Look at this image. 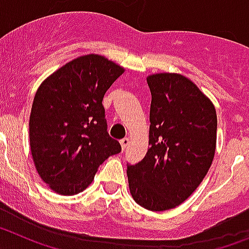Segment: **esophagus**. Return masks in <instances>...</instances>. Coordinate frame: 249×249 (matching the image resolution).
I'll list each match as a JSON object with an SVG mask.
<instances>
[{"label":"esophagus","mask_w":249,"mask_h":249,"mask_svg":"<svg viewBox=\"0 0 249 249\" xmlns=\"http://www.w3.org/2000/svg\"><path fill=\"white\" fill-rule=\"evenodd\" d=\"M128 143H129V138H123V140H121V147H122V149L123 151H124V149H126V147L128 146Z\"/></svg>","instance_id":"obj_1"}]
</instances>
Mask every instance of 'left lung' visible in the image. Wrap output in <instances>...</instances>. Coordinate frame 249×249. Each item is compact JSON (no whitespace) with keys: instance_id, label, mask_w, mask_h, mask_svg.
<instances>
[{"instance_id":"1","label":"left lung","mask_w":249,"mask_h":249,"mask_svg":"<svg viewBox=\"0 0 249 249\" xmlns=\"http://www.w3.org/2000/svg\"><path fill=\"white\" fill-rule=\"evenodd\" d=\"M152 101L149 148L127 164L129 192L149 211H167L186 201L206 177L215 152L217 114L191 80L177 73L147 77Z\"/></svg>"}]
</instances>
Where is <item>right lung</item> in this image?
<instances>
[{
	"label": "right lung",
	"instance_id": "right-lung-1",
	"mask_svg": "<svg viewBox=\"0 0 249 249\" xmlns=\"http://www.w3.org/2000/svg\"><path fill=\"white\" fill-rule=\"evenodd\" d=\"M98 54L66 63L36 92L30 116V146L37 172L63 196L85 191L100 164L121 152L109 137L102 100L123 73Z\"/></svg>",
	"mask_w": 249,
	"mask_h": 249
}]
</instances>
